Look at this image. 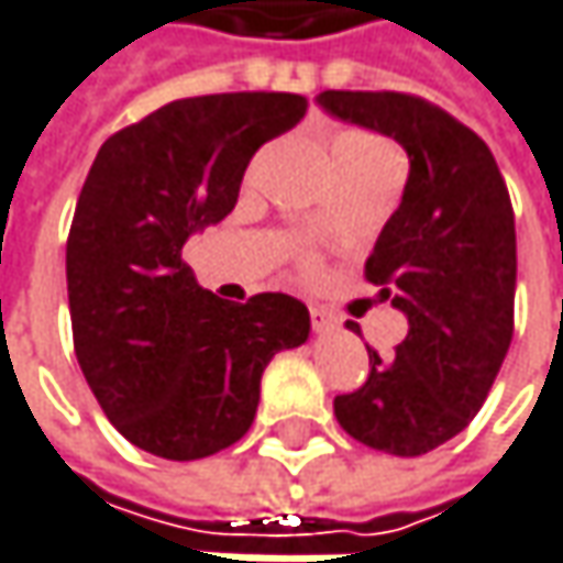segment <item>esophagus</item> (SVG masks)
Returning <instances> with one entry per match:
<instances>
[{
	"label": "esophagus",
	"instance_id": "obj_1",
	"mask_svg": "<svg viewBox=\"0 0 563 563\" xmlns=\"http://www.w3.org/2000/svg\"><path fill=\"white\" fill-rule=\"evenodd\" d=\"M338 329V319H334L332 312H325V309H312V332L316 334H329Z\"/></svg>",
	"mask_w": 563,
	"mask_h": 563
}]
</instances>
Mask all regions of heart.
I'll return each mask as SVG.
<instances>
[{
  "label": "heart",
  "mask_w": 563,
  "mask_h": 563,
  "mask_svg": "<svg viewBox=\"0 0 563 563\" xmlns=\"http://www.w3.org/2000/svg\"><path fill=\"white\" fill-rule=\"evenodd\" d=\"M371 151H389V147H386L384 141L371 137V134H341L332 144L334 167L338 164H347V161H354L361 154H371Z\"/></svg>",
  "instance_id": "b5f03b06"
}]
</instances>
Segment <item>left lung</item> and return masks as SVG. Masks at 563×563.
Segmentation results:
<instances>
[{
    "instance_id": "1",
    "label": "left lung",
    "mask_w": 563,
    "mask_h": 563,
    "mask_svg": "<svg viewBox=\"0 0 563 563\" xmlns=\"http://www.w3.org/2000/svg\"><path fill=\"white\" fill-rule=\"evenodd\" d=\"M334 119L380 131L409 154L399 209L364 264L409 319L393 357L334 396V419L361 444L419 457L464 432L481 412L512 341L516 216L506 179L481 134L409 92L325 89ZM351 332L354 322H347Z\"/></svg>"
}]
</instances>
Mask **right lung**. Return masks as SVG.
Masks as SVG:
<instances>
[{
  "mask_svg": "<svg viewBox=\"0 0 563 563\" xmlns=\"http://www.w3.org/2000/svg\"><path fill=\"white\" fill-rule=\"evenodd\" d=\"M306 106L296 92L177 99L89 167L67 238L74 351L106 419L147 454L199 461L244 438L264 367L309 338L299 299L229 302L183 264L186 238L229 216L257 147Z\"/></svg>",
  "mask_w": 563,
  "mask_h": 563,
  "instance_id": "add662e5",
  "label": "right lung"
}]
</instances>
